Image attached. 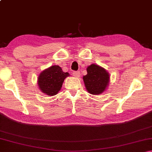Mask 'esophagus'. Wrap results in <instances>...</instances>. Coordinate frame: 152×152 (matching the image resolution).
I'll list each match as a JSON object with an SVG mask.
<instances>
[{"label": "esophagus", "mask_w": 152, "mask_h": 152, "mask_svg": "<svg viewBox=\"0 0 152 152\" xmlns=\"http://www.w3.org/2000/svg\"><path fill=\"white\" fill-rule=\"evenodd\" d=\"M73 76L74 77H76V78H80V73L79 72H73Z\"/></svg>", "instance_id": "1"}]
</instances>
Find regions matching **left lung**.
Segmentation results:
<instances>
[{
  "label": "left lung",
  "instance_id": "left-lung-1",
  "mask_svg": "<svg viewBox=\"0 0 152 152\" xmlns=\"http://www.w3.org/2000/svg\"><path fill=\"white\" fill-rule=\"evenodd\" d=\"M87 74L83 76L86 91L90 94H100L105 91L110 80V76L104 68L92 64L86 68Z\"/></svg>",
  "mask_w": 152,
  "mask_h": 152
}]
</instances>
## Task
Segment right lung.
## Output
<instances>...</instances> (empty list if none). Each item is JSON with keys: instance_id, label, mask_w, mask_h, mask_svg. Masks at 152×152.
<instances>
[{"instance_id": "add662e5", "label": "right lung", "mask_w": 152, "mask_h": 152, "mask_svg": "<svg viewBox=\"0 0 152 152\" xmlns=\"http://www.w3.org/2000/svg\"><path fill=\"white\" fill-rule=\"evenodd\" d=\"M69 76V73L64 72L59 66H52L40 73L38 86L43 93L53 96L60 91L64 80Z\"/></svg>"}]
</instances>
